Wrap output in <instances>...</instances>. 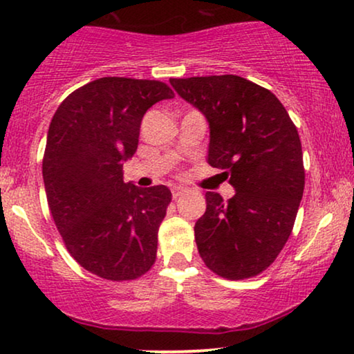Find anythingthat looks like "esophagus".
Instances as JSON below:
<instances>
[{"instance_id": "1", "label": "esophagus", "mask_w": 354, "mask_h": 354, "mask_svg": "<svg viewBox=\"0 0 354 354\" xmlns=\"http://www.w3.org/2000/svg\"><path fill=\"white\" fill-rule=\"evenodd\" d=\"M187 192V189L186 187H183V186H175L171 189V194H173V198H175V201H178L179 197L183 196V194H186Z\"/></svg>"}]
</instances>
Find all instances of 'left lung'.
Returning <instances> with one entry per match:
<instances>
[{
  "mask_svg": "<svg viewBox=\"0 0 354 354\" xmlns=\"http://www.w3.org/2000/svg\"><path fill=\"white\" fill-rule=\"evenodd\" d=\"M184 101L207 118V160L236 194L207 192L194 232L202 260L218 276L265 271L286 245L305 189L301 142L281 101L237 75L171 78Z\"/></svg>",
  "mask_w": 354,
  "mask_h": 354,
  "instance_id": "obj_1",
  "label": "left lung"
}]
</instances>
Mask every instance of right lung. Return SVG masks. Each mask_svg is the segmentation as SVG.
<instances>
[{"instance_id":"add662e5","label":"right lung","mask_w":354,"mask_h":354,"mask_svg":"<svg viewBox=\"0 0 354 354\" xmlns=\"http://www.w3.org/2000/svg\"><path fill=\"white\" fill-rule=\"evenodd\" d=\"M175 94L156 80L104 77L73 91L48 129L43 179L71 255L109 281L142 276L156 261L171 192L123 181L149 109Z\"/></svg>"}]
</instances>
